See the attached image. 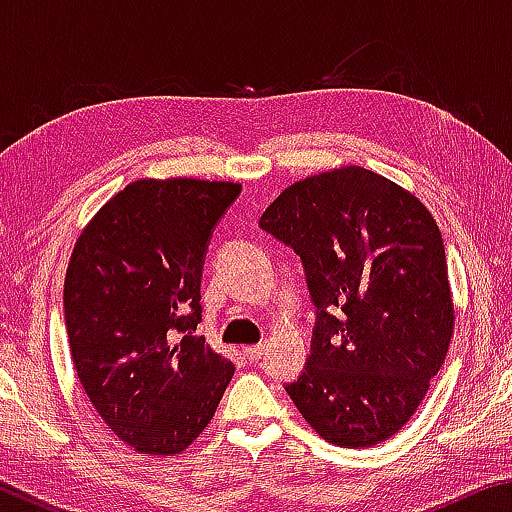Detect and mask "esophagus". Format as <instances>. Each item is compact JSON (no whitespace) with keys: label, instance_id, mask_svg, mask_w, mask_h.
I'll return each mask as SVG.
<instances>
[{"label":"esophagus","instance_id":"34e87169","mask_svg":"<svg viewBox=\"0 0 512 512\" xmlns=\"http://www.w3.org/2000/svg\"><path fill=\"white\" fill-rule=\"evenodd\" d=\"M264 352H266L264 345H248V348H244L246 359H248V361H253V363H257L259 359H262V357H264Z\"/></svg>","mask_w":512,"mask_h":512}]
</instances>
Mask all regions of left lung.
Here are the masks:
<instances>
[{"mask_svg": "<svg viewBox=\"0 0 512 512\" xmlns=\"http://www.w3.org/2000/svg\"><path fill=\"white\" fill-rule=\"evenodd\" d=\"M259 225L300 255L318 309L293 404L336 447L384 443L418 411L454 334L436 219L409 189L348 164L284 189Z\"/></svg>", "mask_w": 512, "mask_h": 512, "instance_id": "obj_1", "label": "left lung"}]
</instances>
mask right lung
Returning a JSON list of instances; mask_svg holds the SVG:
<instances>
[{
  "mask_svg": "<svg viewBox=\"0 0 512 512\" xmlns=\"http://www.w3.org/2000/svg\"><path fill=\"white\" fill-rule=\"evenodd\" d=\"M239 192L219 180H135L92 216L69 257L76 375L108 429L140 454L192 445L235 375L194 332L207 239Z\"/></svg>",
  "mask_w": 512,
  "mask_h": 512,
  "instance_id": "right-lung-1",
  "label": "right lung"
}]
</instances>
